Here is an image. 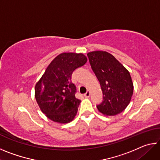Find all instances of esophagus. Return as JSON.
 I'll use <instances>...</instances> for the list:
<instances>
[{"mask_svg":"<svg viewBox=\"0 0 160 160\" xmlns=\"http://www.w3.org/2000/svg\"><path fill=\"white\" fill-rule=\"evenodd\" d=\"M90 92L88 91L85 94H84V97H86V98H88V97H90Z\"/></svg>","mask_w":160,"mask_h":160,"instance_id":"34e87169","label":"esophagus"}]
</instances>
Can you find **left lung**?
<instances>
[{"label":"left lung","mask_w":160,"mask_h":160,"mask_svg":"<svg viewBox=\"0 0 160 160\" xmlns=\"http://www.w3.org/2000/svg\"><path fill=\"white\" fill-rule=\"evenodd\" d=\"M88 56L102 90L103 99L97 105V109L107 116L118 114L128 106L133 93L131 75L114 56L106 51H92Z\"/></svg>","instance_id":"1"}]
</instances>
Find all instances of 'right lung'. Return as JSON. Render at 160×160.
<instances>
[{"label": "right lung", "mask_w": 160, "mask_h": 160, "mask_svg": "<svg viewBox=\"0 0 160 160\" xmlns=\"http://www.w3.org/2000/svg\"><path fill=\"white\" fill-rule=\"evenodd\" d=\"M82 53H63L51 61L35 86V98L42 112L55 122L73 120L80 100L75 97L72 72L87 63Z\"/></svg>", "instance_id": "add662e5"}]
</instances>
